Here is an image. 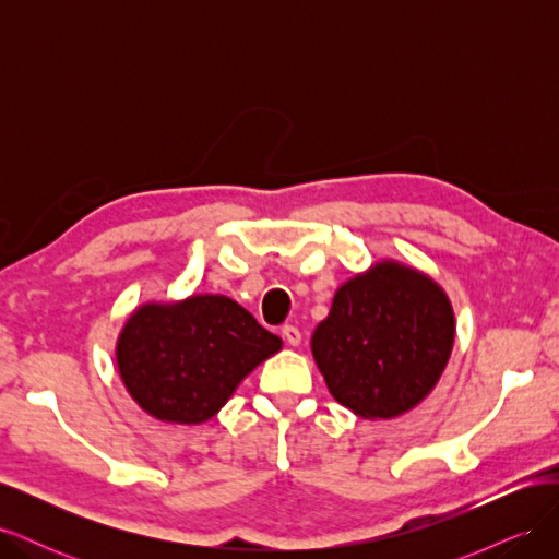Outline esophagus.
Instances as JSON below:
<instances>
[{
    "label": "esophagus",
    "mask_w": 559,
    "mask_h": 559,
    "mask_svg": "<svg viewBox=\"0 0 559 559\" xmlns=\"http://www.w3.org/2000/svg\"><path fill=\"white\" fill-rule=\"evenodd\" d=\"M282 337L286 341V345H292V347L300 345V331H298V326H294V324L282 326Z\"/></svg>",
    "instance_id": "obj_1"
}]
</instances>
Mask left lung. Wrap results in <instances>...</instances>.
<instances>
[{
	"label": "left lung",
	"instance_id": "left-lung-1",
	"mask_svg": "<svg viewBox=\"0 0 559 559\" xmlns=\"http://www.w3.org/2000/svg\"><path fill=\"white\" fill-rule=\"evenodd\" d=\"M454 343L450 298L431 277L380 261L335 292L312 333L329 392L354 415L389 419L429 396Z\"/></svg>",
	"mask_w": 559,
	"mask_h": 559
}]
</instances>
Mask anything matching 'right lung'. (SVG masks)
<instances>
[{
	"mask_svg": "<svg viewBox=\"0 0 559 559\" xmlns=\"http://www.w3.org/2000/svg\"><path fill=\"white\" fill-rule=\"evenodd\" d=\"M280 349V337L233 298L200 294L134 310L118 335L116 364L128 394L151 417L202 425Z\"/></svg>",
	"mask_w": 559,
	"mask_h": 559,
	"instance_id": "add662e5",
	"label": "right lung"
}]
</instances>
